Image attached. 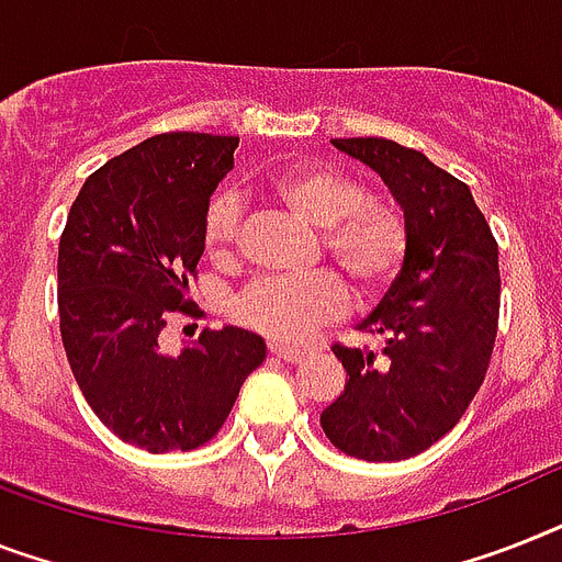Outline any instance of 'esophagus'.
Returning a JSON list of instances; mask_svg holds the SVG:
<instances>
[{"mask_svg":"<svg viewBox=\"0 0 562 562\" xmlns=\"http://www.w3.org/2000/svg\"><path fill=\"white\" fill-rule=\"evenodd\" d=\"M268 352L273 355V358L280 360H289V363H296V360H303V349H294V346H280V344H271L268 346Z\"/></svg>","mask_w":562,"mask_h":562,"instance_id":"obj_1","label":"esophagus"}]
</instances>
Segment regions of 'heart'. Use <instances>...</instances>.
Returning <instances> with one entry per match:
<instances>
[{
    "mask_svg": "<svg viewBox=\"0 0 562 562\" xmlns=\"http://www.w3.org/2000/svg\"><path fill=\"white\" fill-rule=\"evenodd\" d=\"M271 199L305 225L321 227V248L363 300L381 296L398 280L409 254V227L398 207L367 195L349 172L305 161L268 181ZM239 241V207L216 195L202 218V245L216 266H231ZM349 294L331 273L303 280H257L234 300V321L259 335L296 344L346 312Z\"/></svg>",
    "mask_w": 562,
    "mask_h": 562,
    "instance_id": "obj_1",
    "label": "heart"
}]
</instances>
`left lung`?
Masks as SVG:
<instances>
[{"instance_id":"8db88e82","label":"left lung","mask_w":562,"mask_h":562,"mask_svg":"<svg viewBox=\"0 0 562 562\" xmlns=\"http://www.w3.org/2000/svg\"><path fill=\"white\" fill-rule=\"evenodd\" d=\"M384 178L409 254L360 323L384 349L335 344L346 386L321 415L328 441L367 462H401L450 432L485 381L499 323V245L464 181L386 138H335Z\"/></svg>"}]
</instances>
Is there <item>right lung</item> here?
<instances>
[{
	"mask_svg": "<svg viewBox=\"0 0 562 562\" xmlns=\"http://www.w3.org/2000/svg\"><path fill=\"white\" fill-rule=\"evenodd\" d=\"M234 135L164 132L86 178L59 236V335L100 422L149 453L195 450L234 409L266 340L204 328L167 355L158 335L190 314L210 193L234 167Z\"/></svg>",
	"mask_w": 562,
	"mask_h": 562,
	"instance_id": "right-lung-1",
	"label": "right lung"
}]
</instances>
